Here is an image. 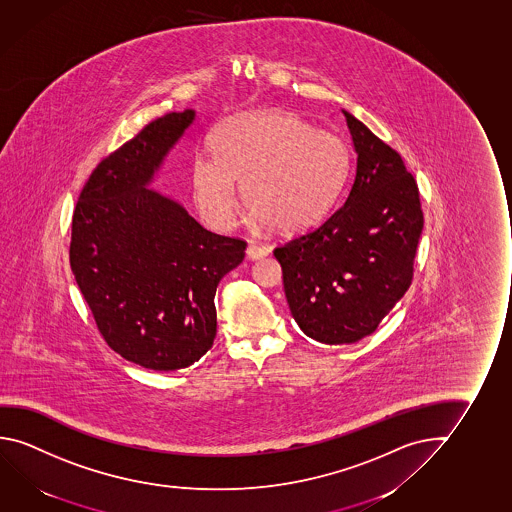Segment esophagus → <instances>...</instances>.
<instances>
[{
  "label": "esophagus",
  "instance_id": "esophagus-1",
  "mask_svg": "<svg viewBox=\"0 0 512 512\" xmlns=\"http://www.w3.org/2000/svg\"><path fill=\"white\" fill-rule=\"evenodd\" d=\"M266 255H269V248L264 244L250 243L246 248V257L250 260L264 259Z\"/></svg>",
  "mask_w": 512,
  "mask_h": 512
}]
</instances>
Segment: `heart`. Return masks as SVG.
Instances as JSON below:
<instances>
[{"label": "heart", "mask_w": 512, "mask_h": 512, "mask_svg": "<svg viewBox=\"0 0 512 512\" xmlns=\"http://www.w3.org/2000/svg\"><path fill=\"white\" fill-rule=\"evenodd\" d=\"M213 154L193 163L195 202L205 221L221 230L236 223L237 184L248 214L280 234L321 220L351 163L340 136L282 111L230 118L214 134Z\"/></svg>", "instance_id": "obj_1"}]
</instances>
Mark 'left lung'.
<instances>
[{
	"instance_id": "obj_1",
	"label": "left lung",
	"mask_w": 512,
	"mask_h": 512,
	"mask_svg": "<svg viewBox=\"0 0 512 512\" xmlns=\"http://www.w3.org/2000/svg\"><path fill=\"white\" fill-rule=\"evenodd\" d=\"M344 115L356 163L342 205L273 252L294 321L330 346L370 335L408 291L424 228L417 182L401 154Z\"/></svg>"
}]
</instances>
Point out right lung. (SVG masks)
Instances as JSON below:
<instances>
[{
	"label": "right lung",
	"mask_w": 512,
	"mask_h": 512,
	"mask_svg": "<svg viewBox=\"0 0 512 512\" xmlns=\"http://www.w3.org/2000/svg\"><path fill=\"white\" fill-rule=\"evenodd\" d=\"M193 120L173 111L143 127L97 165L72 214V273L97 330L145 369H184L213 347L216 287L246 250L147 189Z\"/></svg>",
	"instance_id": "1"
}]
</instances>
